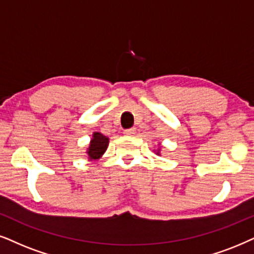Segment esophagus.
<instances>
[{"mask_svg":"<svg viewBox=\"0 0 254 254\" xmlns=\"http://www.w3.org/2000/svg\"><path fill=\"white\" fill-rule=\"evenodd\" d=\"M136 133V131L134 129H127V130H124V134H127V136H132V134Z\"/></svg>","mask_w":254,"mask_h":254,"instance_id":"obj_1","label":"esophagus"}]
</instances>
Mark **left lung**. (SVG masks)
I'll return each mask as SVG.
<instances>
[{
    "label": "left lung",
    "mask_w": 254,
    "mask_h": 254,
    "mask_svg": "<svg viewBox=\"0 0 254 254\" xmlns=\"http://www.w3.org/2000/svg\"><path fill=\"white\" fill-rule=\"evenodd\" d=\"M160 144H158V149H157V151H155L156 152V155H158V156H160Z\"/></svg>",
    "instance_id": "8db88e82"
}]
</instances>
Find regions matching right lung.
Returning <instances> with one entry per match:
<instances>
[{
    "instance_id": "1",
    "label": "right lung",
    "mask_w": 254,
    "mask_h": 254,
    "mask_svg": "<svg viewBox=\"0 0 254 254\" xmlns=\"http://www.w3.org/2000/svg\"><path fill=\"white\" fill-rule=\"evenodd\" d=\"M109 146V138L101 132H94L90 139L89 147L86 149V156L90 162H96L102 158Z\"/></svg>"
}]
</instances>
